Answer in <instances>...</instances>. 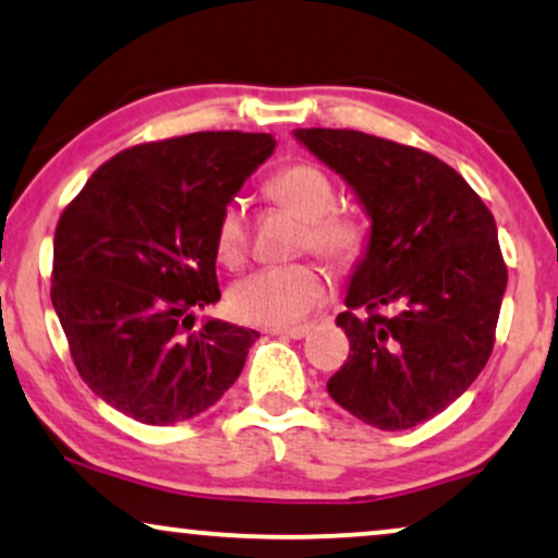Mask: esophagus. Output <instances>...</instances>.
Wrapping results in <instances>:
<instances>
[{"label":"esophagus","instance_id":"34e87169","mask_svg":"<svg viewBox=\"0 0 558 558\" xmlns=\"http://www.w3.org/2000/svg\"><path fill=\"white\" fill-rule=\"evenodd\" d=\"M307 325H294V328H269L271 336H279V338H294V341H300V338L307 336Z\"/></svg>","mask_w":558,"mask_h":558}]
</instances>
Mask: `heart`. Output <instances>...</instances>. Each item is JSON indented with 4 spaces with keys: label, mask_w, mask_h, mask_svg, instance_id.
Listing matches in <instances>:
<instances>
[{
    "label": "heart",
    "mask_w": 558,
    "mask_h": 558,
    "mask_svg": "<svg viewBox=\"0 0 558 558\" xmlns=\"http://www.w3.org/2000/svg\"><path fill=\"white\" fill-rule=\"evenodd\" d=\"M274 205L305 220L300 248L315 251L332 266H353L366 248V226L359 215L338 205V190L320 166L300 161L281 166L264 186ZM251 226L245 207L230 199L215 222V251L222 264L235 269L245 262ZM330 279L320 264L300 262L264 266L230 289V310L235 317L256 325H289L302 320L328 300Z\"/></svg>",
    "instance_id": "b5f03b06"
}]
</instances>
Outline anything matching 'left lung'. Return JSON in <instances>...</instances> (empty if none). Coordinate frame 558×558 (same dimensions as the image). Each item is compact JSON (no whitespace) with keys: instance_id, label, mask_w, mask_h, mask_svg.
<instances>
[{"instance_id":"left-lung-1","label":"left lung","mask_w":558,"mask_h":558,"mask_svg":"<svg viewBox=\"0 0 558 558\" xmlns=\"http://www.w3.org/2000/svg\"><path fill=\"white\" fill-rule=\"evenodd\" d=\"M294 135L372 217L336 320L351 353L328 392L374 428H415L464 395L495 349L508 287L495 217L459 171L421 148L359 130Z\"/></svg>"}]
</instances>
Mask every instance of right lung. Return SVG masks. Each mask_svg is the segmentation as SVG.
<instances>
[{"mask_svg": "<svg viewBox=\"0 0 558 558\" xmlns=\"http://www.w3.org/2000/svg\"><path fill=\"white\" fill-rule=\"evenodd\" d=\"M266 133L207 130L120 150L58 217L50 300L97 397L146 425L205 412L233 387L256 330L205 320L215 222L258 163Z\"/></svg>", "mask_w": 558, "mask_h": 558, "instance_id": "obj_1", "label": "right lung"}]
</instances>
